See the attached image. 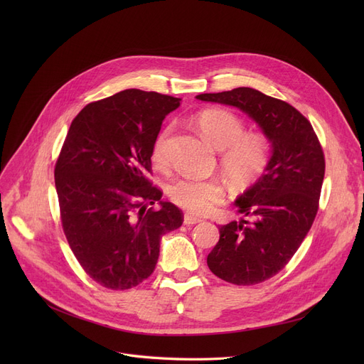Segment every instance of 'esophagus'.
Here are the masks:
<instances>
[{"instance_id": "esophagus-1", "label": "esophagus", "mask_w": 364, "mask_h": 364, "mask_svg": "<svg viewBox=\"0 0 364 364\" xmlns=\"http://www.w3.org/2000/svg\"><path fill=\"white\" fill-rule=\"evenodd\" d=\"M200 221H202V218H199V217H196V215H192V214H186V215H184V224H186V225L198 224V223H200Z\"/></svg>"}]
</instances>
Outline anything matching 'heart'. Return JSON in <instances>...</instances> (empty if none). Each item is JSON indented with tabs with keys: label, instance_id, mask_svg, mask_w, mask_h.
Segmentation results:
<instances>
[{
	"label": "heart",
	"instance_id": "b5f03b06",
	"mask_svg": "<svg viewBox=\"0 0 364 364\" xmlns=\"http://www.w3.org/2000/svg\"><path fill=\"white\" fill-rule=\"evenodd\" d=\"M196 122L203 139L221 151V168L233 183H250L262 171L269 155V144L259 134H245V125L235 113L209 109L199 113ZM171 131L172 125H166L153 141V161L159 165L166 161V144ZM223 195L224 187L217 178H180L169 187L171 199L195 214L213 211Z\"/></svg>",
	"mask_w": 364,
	"mask_h": 364
}]
</instances>
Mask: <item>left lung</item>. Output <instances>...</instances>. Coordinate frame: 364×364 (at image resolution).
<instances>
[{
  "label": "left lung",
  "instance_id": "obj_1",
  "mask_svg": "<svg viewBox=\"0 0 364 364\" xmlns=\"http://www.w3.org/2000/svg\"><path fill=\"white\" fill-rule=\"evenodd\" d=\"M196 99L242 110L270 143L262 176L235 202L250 220L221 225L206 258L209 270L228 283H261L289 262L313 225L324 177L321 146L307 118L258 90L239 87Z\"/></svg>",
  "mask_w": 364,
  "mask_h": 364
}]
</instances>
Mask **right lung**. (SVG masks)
Returning <instances> with one entry per match:
<instances>
[{"instance_id":"add662e5","label":"right lung","mask_w":364,"mask_h":364,"mask_svg":"<svg viewBox=\"0 0 364 364\" xmlns=\"http://www.w3.org/2000/svg\"><path fill=\"white\" fill-rule=\"evenodd\" d=\"M180 100L124 90L87 105L70 124L54 169L62 225L76 259L105 288L147 279L162 236L183 224L180 209L146 178L153 141ZM155 203L161 208L153 212Z\"/></svg>"}]
</instances>
